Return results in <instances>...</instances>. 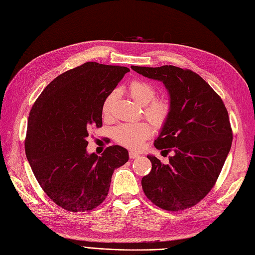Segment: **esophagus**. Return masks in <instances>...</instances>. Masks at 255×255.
Segmentation results:
<instances>
[{"instance_id": "34e87169", "label": "esophagus", "mask_w": 255, "mask_h": 255, "mask_svg": "<svg viewBox=\"0 0 255 255\" xmlns=\"http://www.w3.org/2000/svg\"><path fill=\"white\" fill-rule=\"evenodd\" d=\"M129 157L130 158H138L139 157V154L136 152H133V151H129Z\"/></svg>"}]
</instances>
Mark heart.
I'll use <instances>...</instances> for the list:
<instances>
[{
	"mask_svg": "<svg viewBox=\"0 0 255 255\" xmlns=\"http://www.w3.org/2000/svg\"><path fill=\"white\" fill-rule=\"evenodd\" d=\"M128 92L134 101L143 106V115L155 128H161L167 122L171 113V104L165 98H155L156 89L150 83L134 80L128 84ZM115 94L107 96L102 104V114L109 117ZM152 132L151 126L146 122L123 123L114 129V139L119 144L132 150H139Z\"/></svg>",
	"mask_w": 255,
	"mask_h": 255,
	"instance_id": "1",
	"label": "heart"
}]
</instances>
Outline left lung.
<instances>
[{
    "label": "left lung",
    "mask_w": 255,
    "mask_h": 255,
    "mask_svg": "<svg viewBox=\"0 0 255 255\" xmlns=\"http://www.w3.org/2000/svg\"><path fill=\"white\" fill-rule=\"evenodd\" d=\"M163 82L171 113L154 146L172 152L169 164L148 155L152 169L142 177L144 195L166 211H184L211 191L232 144L229 114L221 98L199 74L174 66L130 67Z\"/></svg>",
    "instance_id": "left-lung-1"
}]
</instances>
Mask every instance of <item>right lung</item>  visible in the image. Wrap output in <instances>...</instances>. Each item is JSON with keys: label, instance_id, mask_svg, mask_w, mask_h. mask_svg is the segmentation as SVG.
I'll list each match as a JSON object with an SVG mask.
<instances>
[{"label": "right lung", "instance_id": "add662e5", "mask_svg": "<svg viewBox=\"0 0 255 255\" xmlns=\"http://www.w3.org/2000/svg\"><path fill=\"white\" fill-rule=\"evenodd\" d=\"M128 71L88 61L54 79L30 110L27 160L43 191L66 211L87 212L101 204L114 170L128 160L120 145L106 148L102 156L86 150L89 129L102 127L104 99Z\"/></svg>", "mask_w": 255, "mask_h": 255}]
</instances>
